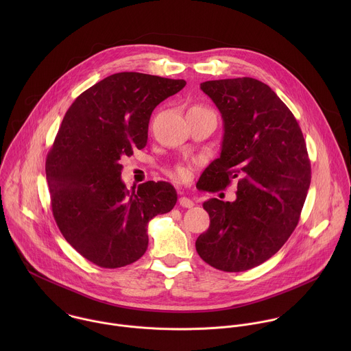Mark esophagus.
I'll return each instance as SVG.
<instances>
[{
    "mask_svg": "<svg viewBox=\"0 0 351 351\" xmlns=\"http://www.w3.org/2000/svg\"><path fill=\"white\" fill-rule=\"evenodd\" d=\"M178 202H180V205L184 206V208H192V206L195 205L193 200H191L189 197H185V196H184V197H180Z\"/></svg>",
    "mask_w": 351,
    "mask_h": 351,
    "instance_id": "34e87169",
    "label": "esophagus"
}]
</instances>
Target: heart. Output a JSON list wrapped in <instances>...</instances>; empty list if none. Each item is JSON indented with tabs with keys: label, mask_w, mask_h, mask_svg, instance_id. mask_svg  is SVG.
<instances>
[{
	"label": "heart",
	"mask_w": 351,
	"mask_h": 351,
	"mask_svg": "<svg viewBox=\"0 0 351 351\" xmlns=\"http://www.w3.org/2000/svg\"><path fill=\"white\" fill-rule=\"evenodd\" d=\"M195 108H199V106H195ZM171 177L176 178L177 181H186L189 177H191V167L189 165H185V163H180L174 167L173 173H171Z\"/></svg>",
	"instance_id": "1"
}]
</instances>
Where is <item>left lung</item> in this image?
<instances>
[{
    "instance_id": "8db88e82",
    "label": "left lung",
    "mask_w": 351,
    "mask_h": 351,
    "mask_svg": "<svg viewBox=\"0 0 351 351\" xmlns=\"http://www.w3.org/2000/svg\"><path fill=\"white\" fill-rule=\"evenodd\" d=\"M201 90L221 113L223 142L199 189L216 192L238 178L235 201L202 204L210 224L196 241L202 261L223 271L252 269L295 231L311 184L299 123L263 82L243 77L206 81Z\"/></svg>"
}]
</instances>
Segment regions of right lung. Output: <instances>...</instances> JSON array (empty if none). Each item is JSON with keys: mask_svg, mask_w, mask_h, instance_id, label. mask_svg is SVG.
Instances as JSON below:
<instances>
[{"mask_svg": "<svg viewBox=\"0 0 351 351\" xmlns=\"http://www.w3.org/2000/svg\"><path fill=\"white\" fill-rule=\"evenodd\" d=\"M185 85L142 73L112 74L78 96L63 117L46 160L52 215L64 239L97 266L138 261L149 246V221L177 202L165 181L128 191L120 159L146 147L152 110Z\"/></svg>", "mask_w": 351, "mask_h": 351, "instance_id": "1", "label": "right lung"}]
</instances>
